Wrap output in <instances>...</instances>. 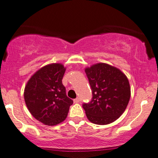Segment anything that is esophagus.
I'll list each match as a JSON object with an SVG mask.
<instances>
[{"label":"esophagus","mask_w":158,"mask_h":158,"mask_svg":"<svg viewBox=\"0 0 158 158\" xmlns=\"http://www.w3.org/2000/svg\"><path fill=\"white\" fill-rule=\"evenodd\" d=\"M79 101H80V98H76V99H74V100H73V102L75 103H79Z\"/></svg>","instance_id":"34e87169"}]
</instances>
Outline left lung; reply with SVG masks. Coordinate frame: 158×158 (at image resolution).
<instances>
[{
	"instance_id": "8db88e82",
	"label": "left lung",
	"mask_w": 158,
	"mask_h": 158,
	"mask_svg": "<svg viewBox=\"0 0 158 158\" xmlns=\"http://www.w3.org/2000/svg\"><path fill=\"white\" fill-rule=\"evenodd\" d=\"M92 98L82 107L91 122L100 125L117 120L126 110L131 98L127 76L121 70L100 63L85 69Z\"/></svg>"
}]
</instances>
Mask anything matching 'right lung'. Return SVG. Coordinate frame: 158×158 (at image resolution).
Segmentation results:
<instances>
[{
  "instance_id": "1",
  "label": "right lung",
  "mask_w": 158,
  "mask_h": 158,
  "mask_svg": "<svg viewBox=\"0 0 158 158\" xmlns=\"http://www.w3.org/2000/svg\"><path fill=\"white\" fill-rule=\"evenodd\" d=\"M65 68L60 64L42 67L26 85L24 98L27 109L36 119L54 126L65 120L73 100L62 84Z\"/></svg>"
}]
</instances>
